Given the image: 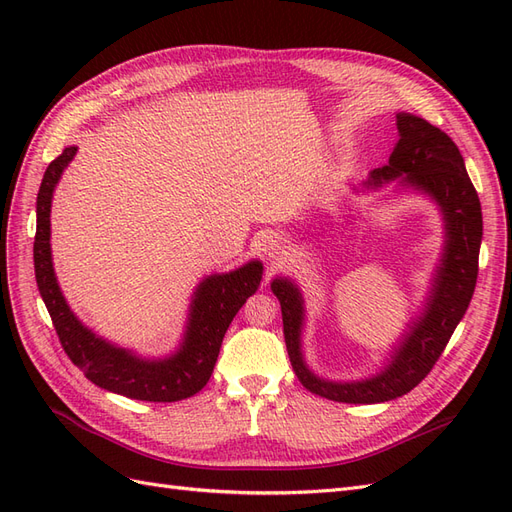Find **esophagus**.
<instances>
[{
    "label": "esophagus",
    "instance_id": "1",
    "mask_svg": "<svg viewBox=\"0 0 512 512\" xmlns=\"http://www.w3.org/2000/svg\"><path fill=\"white\" fill-rule=\"evenodd\" d=\"M271 250H273V247H271Z\"/></svg>",
    "mask_w": 512,
    "mask_h": 512
}]
</instances>
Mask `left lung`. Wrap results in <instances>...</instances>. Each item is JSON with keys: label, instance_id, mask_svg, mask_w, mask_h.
Wrapping results in <instances>:
<instances>
[{"label": "left lung", "instance_id": "8db88e82", "mask_svg": "<svg viewBox=\"0 0 512 512\" xmlns=\"http://www.w3.org/2000/svg\"><path fill=\"white\" fill-rule=\"evenodd\" d=\"M397 130L399 141L389 164L371 170L365 188L376 190L395 181L401 188L431 196L442 211L446 241L423 314L401 337L389 365L359 382H331L312 374L301 352L305 320L301 292L286 277H277L271 284L282 305L284 339L294 374L307 391L342 404H380L410 393L440 359L476 286L483 213L457 145L446 132L410 113H397Z\"/></svg>", "mask_w": 512, "mask_h": 512}]
</instances>
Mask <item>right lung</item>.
I'll return each instance as SVG.
<instances>
[{"mask_svg": "<svg viewBox=\"0 0 512 512\" xmlns=\"http://www.w3.org/2000/svg\"><path fill=\"white\" fill-rule=\"evenodd\" d=\"M74 156L76 147H66L64 153L49 164L36 203V282L59 342L70 361L100 389L130 399L162 401V404L188 399L209 382L232 318L262 280V262L252 260L237 271L209 275L198 284L183 342L179 350L166 359H141L126 348L108 344L72 314L59 290L51 258V200L61 173Z\"/></svg>", "mask_w": 512, "mask_h": 512, "instance_id": "right-lung-1", "label": "right lung"}]
</instances>
